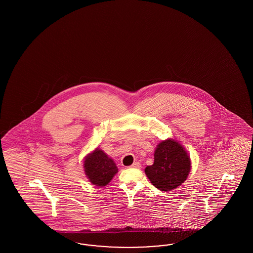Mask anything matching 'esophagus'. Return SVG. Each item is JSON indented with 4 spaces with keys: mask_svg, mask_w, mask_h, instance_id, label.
Instances as JSON below:
<instances>
[{
    "mask_svg": "<svg viewBox=\"0 0 253 253\" xmlns=\"http://www.w3.org/2000/svg\"><path fill=\"white\" fill-rule=\"evenodd\" d=\"M140 167H141V164L139 162H134L132 166H131V168L133 169H139Z\"/></svg>",
    "mask_w": 253,
    "mask_h": 253,
    "instance_id": "esophagus-1",
    "label": "esophagus"
}]
</instances>
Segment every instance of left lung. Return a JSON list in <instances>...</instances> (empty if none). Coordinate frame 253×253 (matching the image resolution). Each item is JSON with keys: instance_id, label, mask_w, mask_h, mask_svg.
Wrapping results in <instances>:
<instances>
[{"instance_id": "left-lung-1", "label": "left lung", "mask_w": 253, "mask_h": 253, "mask_svg": "<svg viewBox=\"0 0 253 253\" xmlns=\"http://www.w3.org/2000/svg\"><path fill=\"white\" fill-rule=\"evenodd\" d=\"M191 170V160L178 142L168 139L157 145L155 162L145 169V173L160 191L168 192L180 186Z\"/></svg>"}]
</instances>
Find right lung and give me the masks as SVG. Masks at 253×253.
I'll return each mask as SVG.
<instances>
[{
  "label": "right lung",
  "mask_w": 253,
  "mask_h": 253,
  "mask_svg": "<svg viewBox=\"0 0 253 253\" xmlns=\"http://www.w3.org/2000/svg\"><path fill=\"white\" fill-rule=\"evenodd\" d=\"M84 165L87 177L97 187L106 186L118 172L113 159L97 148L85 158Z\"/></svg>",
  "instance_id": "obj_1"
}]
</instances>
